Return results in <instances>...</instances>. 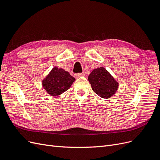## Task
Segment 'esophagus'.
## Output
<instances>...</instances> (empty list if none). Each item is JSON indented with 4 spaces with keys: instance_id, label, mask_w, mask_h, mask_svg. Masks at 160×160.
I'll use <instances>...</instances> for the list:
<instances>
[{
    "instance_id": "1",
    "label": "esophagus",
    "mask_w": 160,
    "mask_h": 160,
    "mask_svg": "<svg viewBox=\"0 0 160 160\" xmlns=\"http://www.w3.org/2000/svg\"><path fill=\"white\" fill-rule=\"evenodd\" d=\"M83 75V73H76V74H75V77L76 79H77V78H79V77H81Z\"/></svg>"
}]
</instances>
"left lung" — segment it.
I'll use <instances>...</instances> for the list:
<instances>
[{"label": "left lung", "instance_id": "1", "mask_svg": "<svg viewBox=\"0 0 160 160\" xmlns=\"http://www.w3.org/2000/svg\"><path fill=\"white\" fill-rule=\"evenodd\" d=\"M88 80L93 91L103 99H109L112 97L119 88L118 82L103 67L92 71L88 77Z\"/></svg>", "mask_w": 160, "mask_h": 160}]
</instances>
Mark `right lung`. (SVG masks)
Segmentation results:
<instances>
[{
  "mask_svg": "<svg viewBox=\"0 0 160 160\" xmlns=\"http://www.w3.org/2000/svg\"><path fill=\"white\" fill-rule=\"evenodd\" d=\"M75 81L69 72L55 67L42 81V86L48 94L57 96L68 90Z\"/></svg>",
  "mask_w": 160,
  "mask_h": 160,
  "instance_id": "right-lung-1",
  "label": "right lung"
}]
</instances>
